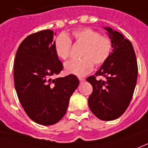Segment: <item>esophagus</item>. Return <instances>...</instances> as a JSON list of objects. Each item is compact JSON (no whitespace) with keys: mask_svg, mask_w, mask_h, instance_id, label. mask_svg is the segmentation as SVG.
I'll use <instances>...</instances> for the list:
<instances>
[{"mask_svg":"<svg viewBox=\"0 0 148 148\" xmlns=\"http://www.w3.org/2000/svg\"><path fill=\"white\" fill-rule=\"evenodd\" d=\"M79 81H80V82H84V81H85V79H84V78H81V77H80V78H79Z\"/></svg>","mask_w":148,"mask_h":148,"instance_id":"1","label":"esophagus"}]
</instances>
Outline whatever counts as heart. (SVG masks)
I'll use <instances>...</instances> for the list:
<instances>
[{"mask_svg":"<svg viewBox=\"0 0 148 148\" xmlns=\"http://www.w3.org/2000/svg\"><path fill=\"white\" fill-rule=\"evenodd\" d=\"M72 36L76 42L84 45L81 60H71L64 64V71L67 74L82 77L93 70V63L101 65L107 60L112 49L111 39L101 36L94 29H80L72 32ZM71 41L65 34H60L54 42V49L57 56L62 60L67 59L71 53Z\"/></svg>","mask_w":148,"mask_h":148,"instance_id":"b5f03b06","label":"heart"}]
</instances>
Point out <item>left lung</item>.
<instances>
[{
    "instance_id": "8db88e82",
    "label": "left lung",
    "mask_w": 148,
    "mask_h": 148,
    "mask_svg": "<svg viewBox=\"0 0 148 148\" xmlns=\"http://www.w3.org/2000/svg\"><path fill=\"white\" fill-rule=\"evenodd\" d=\"M103 29L111 39L112 50L95 74L106 77V81L96 80L95 76L87 78L93 88L88 102L95 116L110 121L122 116L129 106L137 84L138 68L130 41L110 27Z\"/></svg>"
}]
</instances>
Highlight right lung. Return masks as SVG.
<instances>
[{"label": "right lung", "mask_w": 148, "mask_h": 148, "mask_svg": "<svg viewBox=\"0 0 148 148\" xmlns=\"http://www.w3.org/2000/svg\"><path fill=\"white\" fill-rule=\"evenodd\" d=\"M56 32L47 29L21 42L14 64V88L20 103L36 123H56L66 114L70 98L79 84L75 75L53 79L63 70L54 49Z\"/></svg>", "instance_id": "obj_1"}]
</instances>
